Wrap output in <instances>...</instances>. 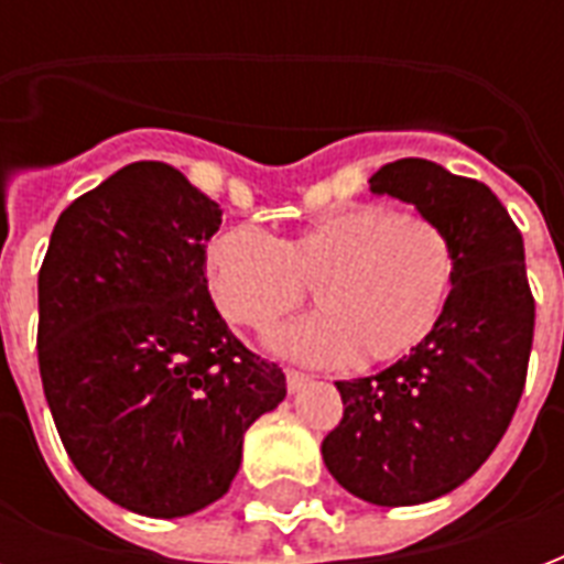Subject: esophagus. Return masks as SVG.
I'll use <instances>...</instances> for the list:
<instances>
[{
	"label": "esophagus",
	"mask_w": 564,
	"mask_h": 564,
	"mask_svg": "<svg viewBox=\"0 0 564 564\" xmlns=\"http://www.w3.org/2000/svg\"><path fill=\"white\" fill-rule=\"evenodd\" d=\"M307 380H310V375H304V371L286 369V389H290V392H299L301 386L307 383Z\"/></svg>",
	"instance_id": "esophagus-1"
}]
</instances>
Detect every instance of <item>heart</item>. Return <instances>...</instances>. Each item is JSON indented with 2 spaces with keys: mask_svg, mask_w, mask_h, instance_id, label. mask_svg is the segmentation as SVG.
<instances>
[{
  "mask_svg": "<svg viewBox=\"0 0 564 564\" xmlns=\"http://www.w3.org/2000/svg\"><path fill=\"white\" fill-rule=\"evenodd\" d=\"M204 274L221 316L257 334L299 313L313 286L322 313L274 339L286 357L392 362L438 327L459 251L433 216L360 204L278 242L254 228L221 230L207 246Z\"/></svg>",
  "mask_w": 564,
  "mask_h": 564,
  "instance_id": "b5f03b06",
  "label": "heart"
}]
</instances>
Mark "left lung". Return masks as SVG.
<instances>
[{
	"instance_id": "left-lung-1",
	"label": "left lung",
	"mask_w": 564,
	"mask_h": 564,
	"mask_svg": "<svg viewBox=\"0 0 564 564\" xmlns=\"http://www.w3.org/2000/svg\"><path fill=\"white\" fill-rule=\"evenodd\" d=\"M371 189L433 216L459 274L438 327L380 375L336 380L343 421L322 442L327 471L377 507L454 491L507 433L527 380L535 301L524 239L486 184L421 158L386 163Z\"/></svg>"
}]
</instances>
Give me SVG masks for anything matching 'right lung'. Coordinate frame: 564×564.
<instances>
[{
	"instance_id": "1",
	"label": "right lung",
	"mask_w": 564,
	"mask_h": 564,
	"mask_svg": "<svg viewBox=\"0 0 564 564\" xmlns=\"http://www.w3.org/2000/svg\"><path fill=\"white\" fill-rule=\"evenodd\" d=\"M221 210L175 166L128 163L57 219L37 278V362L82 477L149 518L230 489L242 436L286 398L213 304L207 239Z\"/></svg>"
}]
</instances>
